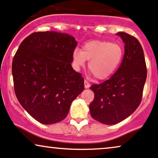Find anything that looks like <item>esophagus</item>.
<instances>
[{
    "label": "esophagus",
    "mask_w": 158,
    "mask_h": 158,
    "mask_svg": "<svg viewBox=\"0 0 158 158\" xmlns=\"http://www.w3.org/2000/svg\"><path fill=\"white\" fill-rule=\"evenodd\" d=\"M85 87L86 89L89 88V84L87 80H85Z\"/></svg>",
    "instance_id": "34e87169"
}]
</instances>
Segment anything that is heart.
I'll return each instance as SVG.
<instances>
[{
    "instance_id": "obj_1",
    "label": "heart",
    "mask_w": 158,
    "mask_h": 158,
    "mask_svg": "<svg viewBox=\"0 0 158 158\" xmlns=\"http://www.w3.org/2000/svg\"><path fill=\"white\" fill-rule=\"evenodd\" d=\"M72 57L77 69L89 60V71L96 79L102 80L110 77L118 69L123 57V49L118 44L93 41L84 45L81 51L74 49Z\"/></svg>"
}]
</instances>
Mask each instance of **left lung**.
<instances>
[{
	"instance_id": "8db88e82",
	"label": "left lung",
	"mask_w": 158,
	"mask_h": 158,
	"mask_svg": "<svg viewBox=\"0 0 158 158\" xmlns=\"http://www.w3.org/2000/svg\"><path fill=\"white\" fill-rule=\"evenodd\" d=\"M117 35L125 43L120 66L110 79L90 87L95 98L89 112L95 120L114 125L126 119L139 107L142 98L147 70L143 51L136 38L124 32Z\"/></svg>"
}]
</instances>
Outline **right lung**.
<instances>
[{
    "instance_id": "1",
    "label": "right lung",
    "mask_w": 158,
    "mask_h": 158,
    "mask_svg": "<svg viewBox=\"0 0 158 158\" xmlns=\"http://www.w3.org/2000/svg\"><path fill=\"white\" fill-rule=\"evenodd\" d=\"M77 42L67 33L35 32L19 45L12 61L15 95L27 112L49 125L64 119L84 90V79L71 66Z\"/></svg>"
}]
</instances>
